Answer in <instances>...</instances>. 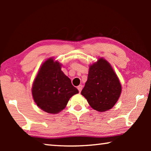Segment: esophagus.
I'll return each mask as SVG.
<instances>
[{
    "instance_id": "esophagus-1",
    "label": "esophagus",
    "mask_w": 151,
    "mask_h": 151,
    "mask_svg": "<svg viewBox=\"0 0 151 151\" xmlns=\"http://www.w3.org/2000/svg\"><path fill=\"white\" fill-rule=\"evenodd\" d=\"M77 88H78V90L79 91V93H81V91H82V88H83V86H82V85H78L77 86Z\"/></svg>"
}]
</instances>
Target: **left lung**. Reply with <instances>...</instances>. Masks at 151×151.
<instances>
[{"instance_id":"left-lung-1","label":"left lung","mask_w":151,"mask_h":151,"mask_svg":"<svg viewBox=\"0 0 151 151\" xmlns=\"http://www.w3.org/2000/svg\"><path fill=\"white\" fill-rule=\"evenodd\" d=\"M122 91L121 82L112 66L104 58L89 66L88 78L81 94L92 108L99 112L111 109Z\"/></svg>"}]
</instances>
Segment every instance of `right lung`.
<instances>
[{"mask_svg":"<svg viewBox=\"0 0 151 151\" xmlns=\"http://www.w3.org/2000/svg\"><path fill=\"white\" fill-rule=\"evenodd\" d=\"M61 66L62 64L54 57L47 58L33 81L32 94L35 103L49 114L59 113L71 97L78 93L70 79L61 70Z\"/></svg>","mask_w":151,"mask_h":151,"instance_id":"right-lung-1","label":"right lung"}]
</instances>
